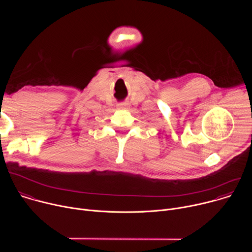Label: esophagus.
I'll use <instances>...</instances> for the list:
<instances>
[{"label":"esophagus","instance_id":"obj_1","mask_svg":"<svg viewBox=\"0 0 252 252\" xmlns=\"http://www.w3.org/2000/svg\"><path fill=\"white\" fill-rule=\"evenodd\" d=\"M120 109H123V110H125V109H126V103H122V104H120Z\"/></svg>","mask_w":252,"mask_h":252}]
</instances>
